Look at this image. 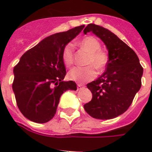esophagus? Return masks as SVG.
I'll use <instances>...</instances> for the list:
<instances>
[{
	"instance_id": "1",
	"label": "esophagus",
	"mask_w": 152,
	"mask_h": 152,
	"mask_svg": "<svg viewBox=\"0 0 152 152\" xmlns=\"http://www.w3.org/2000/svg\"><path fill=\"white\" fill-rule=\"evenodd\" d=\"M84 87V84H77V89H80V88Z\"/></svg>"
}]
</instances>
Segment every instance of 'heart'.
<instances>
[{"mask_svg": "<svg viewBox=\"0 0 152 152\" xmlns=\"http://www.w3.org/2000/svg\"><path fill=\"white\" fill-rule=\"evenodd\" d=\"M80 48L89 53L86 61V67H75L68 72V77L77 83L88 82L96 77L95 69L102 72L105 69L109 61V56L107 52L101 50L100 41L94 36H87L79 42ZM75 48L72 42L64 45L62 51V60L67 67L71 66L74 63Z\"/></svg>", "mask_w": 152, "mask_h": 152, "instance_id": "1", "label": "heart"}]
</instances>
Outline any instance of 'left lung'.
Instances as JSON below:
<instances>
[{
    "mask_svg": "<svg viewBox=\"0 0 152 152\" xmlns=\"http://www.w3.org/2000/svg\"><path fill=\"white\" fill-rule=\"evenodd\" d=\"M90 31L105 43L109 61L106 72L87 84L93 96L84 108L96 119H113L126 112L133 101L142 86L143 68L135 52L111 31L94 23L88 24L84 33Z\"/></svg>",
    "mask_w": 152,
    "mask_h": 152,
    "instance_id": "left-lung-1",
    "label": "left lung"
}]
</instances>
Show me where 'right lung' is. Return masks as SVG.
I'll return each mask as SVG.
<instances>
[{"instance_id": "right-lung-1", "label": "right lung", "mask_w": 152, "mask_h": 152, "mask_svg": "<svg viewBox=\"0 0 152 152\" xmlns=\"http://www.w3.org/2000/svg\"><path fill=\"white\" fill-rule=\"evenodd\" d=\"M84 25L48 36L26 51L13 68L12 88L17 105L28 119L45 123L54 117L64 91H76L73 80L63 81L66 69L62 51Z\"/></svg>"}]
</instances>
